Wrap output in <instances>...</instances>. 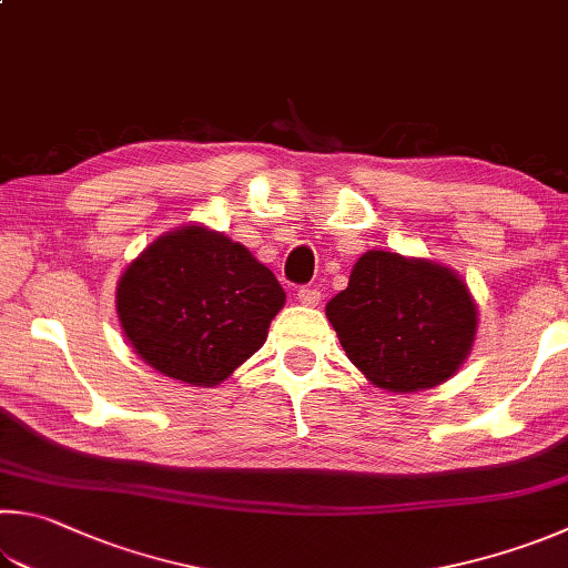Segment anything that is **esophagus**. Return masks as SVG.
<instances>
[{"label":"esophagus","instance_id":"obj_1","mask_svg":"<svg viewBox=\"0 0 568 568\" xmlns=\"http://www.w3.org/2000/svg\"><path fill=\"white\" fill-rule=\"evenodd\" d=\"M297 301L307 307H315L320 301H323V295H320L317 287H301V291H297Z\"/></svg>","mask_w":568,"mask_h":568}]
</instances>
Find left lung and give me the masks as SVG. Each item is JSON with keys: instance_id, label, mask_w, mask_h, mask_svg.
I'll use <instances>...</instances> for the list:
<instances>
[{"instance_id": "left-lung-1", "label": "left lung", "mask_w": 568, "mask_h": 568, "mask_svg": "<svg viewBox=\"0 0 568 568\" xmlns=\"http://www.w3.org/2000/svg\"><path fill=\"white\" fill-rule=\"evenodd\" d=\"M325 315L349 363L387 392L447 383L469 357L479 325L459 273L389 251L359 255Z\"/></svg>"}]
</instances>
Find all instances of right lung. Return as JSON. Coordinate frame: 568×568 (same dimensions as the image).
Instances as JSON below:
<instances>
[{
    "instance_id": "1",
    "label": "right lung",
    "mask_w": 568,
    "mask_h": 568,
    "mask_svg": "<svg viewBox=\"0 0 568 568\" xmlns=\"http://www.w3.org/2000/svg\"><path fill=\"white\" fill-rule=\"evenodd\" d=\"M285 293L229 235L189 223L126 265L116 315L143 363L193 387H215L255 355Z\"/></svg>"
}]
</instances>
